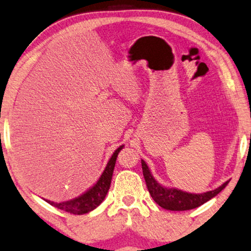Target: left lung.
Segmentation results:
<instances>
[{
	"instance_id": "1",
	"label": "left lung",
	"mask_w": 251,
	"mask_h": 251,
	"mask_svg": "<svg viewBox=\"0 0 251 251\" xmlns=\"http://www.w3.org/2000/svg\"><path fill=\"white\" fill-rule=\"evenodd\" d=\"M141 166L150 195H151L153 201L165 210L186 211L195 209V207H199L212 198H214L215 195H218L229 183L228 180V182H226L214 191L202 193V194H191V193L176 190V188H167L161 186L152 177L145 160H141Z\"/></svg>"
}]
</instances>
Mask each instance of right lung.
I'll list each match as a JSON object with an SVG mask.
<instances>
[{
    "mask_svg": "<svg viewBox=\"0 0 251 251\" xmlns=\"http://www.w3.org/2000/svg\"><path fill=\"white\" fill-rule=\"evenodd\" d=\"M122 148L123 146H120V147L115 150L112 157L110 158L105 169H104L103 174L98 180V183H96L91 190H88L86 193H84V194L80 195L79 198L72 200V201L61 202V203H55L50 201H47V202L61 211L68 212V213H72V214H78V215L88 213L90 211L96 209V207L102 203L103 200L105 199V195L107 194V191H109L110 185H111V179H112L113 169L115 166V160H117L118 153L120 152V150Z\"/></svg>",
    "mask_w": 251,
    "mask_h": 251,
    "instance_id": "add662e5",
    "label": "right lung"
}]
</instances>
